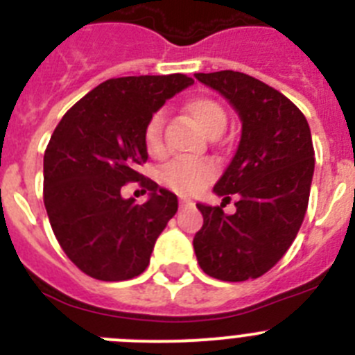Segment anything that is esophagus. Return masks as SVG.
Listing matches in <instances>:
<instances>
[{
  "instance_id": "34e87169",
  "label": "esophagus",
  "mask_w": 355,
  "mask_h": 355,
  "mask_svg": "<svg viewBox=\"0 0 355 355\" xmlns=\"http://www.w3.org/2000/svg\"><path fill=\"white\" fill-rule=\"evenodd\" d=\"M180 206H181V208H187V206H193V202L190 199H181Z\"/></svg>"
}]
</instances>
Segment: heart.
<instances>
[{
    "label": "heart",
    "instance_id": "b5f03b06",
    "mask_svg": "<svg viewBox=\"0 0 355 355\" xmlns=\"http://www.w3.org/2000/svg\"><path fill=\"white\" fill-rule=\"evenodd\" d=\"M184 112L197 124L202 133L208 137H218L227 126V115L220 103L211 97H192L184 103ZM144 146L147 155L153 158L165 156V142H163V115L155 114L147 121L144 130ZM216 167L211 162H172L159 172V181L172 192L180 196H192L199 192L215 178Z\"/></svg>",
    "mask_w": 355,
    "mask_h": 355
}]
</instances>
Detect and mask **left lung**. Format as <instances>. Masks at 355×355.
<instances>
[{
  "label": "left lung",
  "instance_id": "obj_1",
  "mask_svg": "<svg viewBox=\"0 0 355 355\" xmlns=\"http://www.w3.org/2000/svg\"><path fill=\"white\" fill-rule=\"evenodd\" d=\"M241 119L236 155L213 192L236 196V211L197 205L205 224L193 236L197 261L220 281L258 279L283 258L309 202L315 149L306 117L286 96L236 71L197 72Z\"/></svg>",
  "mask_w": 355,
  "mask_h": 355
}]
</instances>
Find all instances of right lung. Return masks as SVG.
I'll use <instances>...</instances> for the list:
<instances>
[{"instance_id":"1","label":"right lung","mask_w":355,"mask_h":355,"mask_svg":"<svg viewBox=\"0 0 355 355\" xmlns=\"http://www.w3.org/2000/svg\"><path fill=\"white\" fill-rule=\"evenodd\" d=\"M187 74L112 78L62 117L44 153V206L56 240L83 274L126 281L149 265L178 197L144 178V130L167 99L187 89ZM139 182L150 199L124 200V184Z\"/></svg>"}]
</instances>
